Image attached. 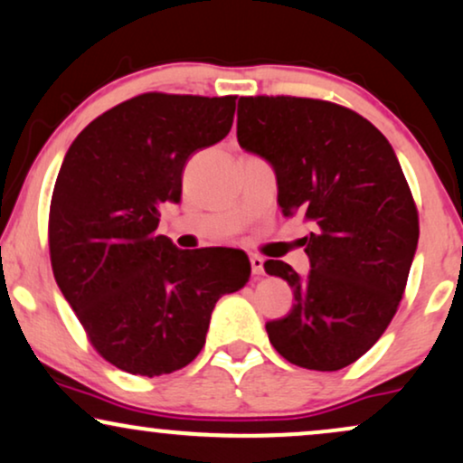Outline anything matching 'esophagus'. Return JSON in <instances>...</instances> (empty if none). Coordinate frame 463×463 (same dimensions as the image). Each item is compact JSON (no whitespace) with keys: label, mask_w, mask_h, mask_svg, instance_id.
<instances>
[{"label":"esophagus","mask_w":463,"mask_h":463,"mask_svg":"<svg viewBox=\"0 0 463 463\" xmlns=\"http://www.w3.org/2000/svg\"><path fill=\"white\" fill-rule=\"evenodd\" d=\"M250 264H251V273L262 275V270H264V258L262 256L250 254Z\"/></svg>","instance_id":"esophagus-1"}]
</instances>
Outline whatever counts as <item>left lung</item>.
I'll list each match as a JSON object with an SVG mask.
<instances>
[{
  "mask_svg": "<svg viewBox=\"0 0 463 463\" xmlns=\"http://www.w3.org/2000/svg\"><path fill=\"white\" fill-rule=\"evenodd\" d=\"M237 139L275 167L281 213L316 226L309 275L264 262L294 292L269 341L296 366L341 371L387 330L409 279L419 213L402 167L373 122L324 99L241 97Z\"/></svg>",
  "mask_w": 463,
  "mask_h": 463,
  "instance_id": "obj_1",
  "label": "left lung"
}]
</instances>
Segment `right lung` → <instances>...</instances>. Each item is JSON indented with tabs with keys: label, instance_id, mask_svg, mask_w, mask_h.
<instances>
[{
	"label": "right lung",
	"instance_id": "obj_1",
	"mask_svg": "<svg viewBox=\"0 0 463 463\" xmlns=\"http://www.w3.org/2000/svg\"><path fill=\"white\" fill-rule=\"evenodd\" d=\"M237 95L144 92L73 139L54 182L48 248L65 300L109 364L139 377L188 366L218 298L251 267L241 250H177L158 235L196 150L224 139Z\"/></svg>",
	"mask_w": 463,
	"mask_h": 463
}]
</instances>
